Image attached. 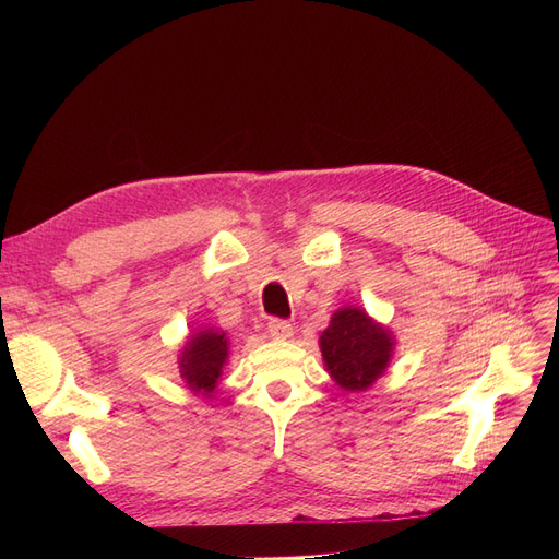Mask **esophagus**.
Masks as SVG:
<instances>
[{
    "label": "esophagus",
    "mask_w": 559,
    "mask_h": 559,
    "mask_svg": "<svg viewBox=\"0 0 559 559\" xmlns=\"http://www.w3.org/2000/svg\"><path fill=\"white\" fill-rule=\"evenodd\" d=\"M267 333L277 337V341H289V337L294 335V326L284 319H270L267 321Z\"/></svg>",
    "instance_id": "obj_1"
}]
</instances>
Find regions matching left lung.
Masks as SVG:
<instances>
[{
    "instance_id": "obj_1",
    "label": "left lung",
    "mask_w": 559,
    "mask_h": 559,
    "mask_svg": "<svg viewBox=\"0 0 559 559\" xmlns=\"http://www.w3.org/2000/svg\"><path fill=\"white\" fill-rule=\"evenodd\" d=\"M319 347L335 384L345 392H364L392 361L394 337L361 308L349 306L333 312Z\"/></svg>"
}]
</instances>
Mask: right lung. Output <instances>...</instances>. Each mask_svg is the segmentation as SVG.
<instances>
[{"label": "right lung", "mask_w": 559, "mask_h": 559, "mask_svg": "<svg viewBox=\"0 0 559 559\" xmlns=\"http://www.w3.org/2000/svg\"><path fill=\"white\" fill-rule=\"evenodd\" d=\"M228 359V337L222 331L202 329L189 337L179 354L181 380L195 394L212 396Z\"/></svg>", "instance_id": "1"}]
</instances>
